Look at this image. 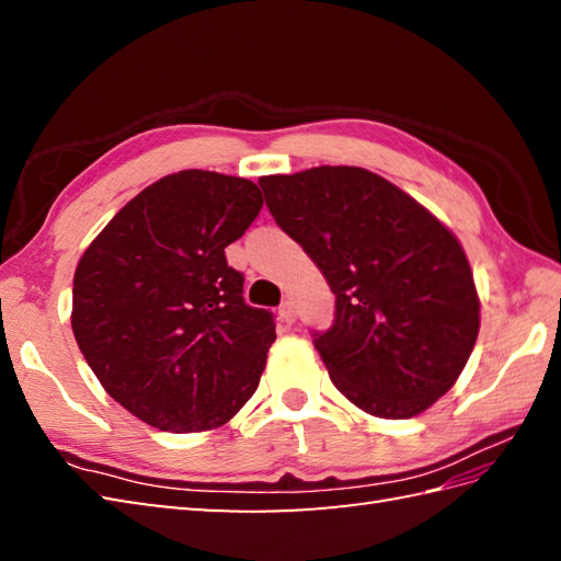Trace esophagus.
<instances>
[{
	"instance_id": "esophagus-1",
	"label": "esophagus",
	"mask_w": 561,
	"mask_h": 561,
	"mask_svg": "<svg viewBox=\"0 0 561 561\" xmlns=\"http://www.w3.org/2000/svg\"><path fill=\"white\" fill-rule=\"evenodd\" d=\"M279 318H282L287 325L294 323V320H296V308H294L291 301H284V304L279 306Z\"/></svg>"
}]
</instances>
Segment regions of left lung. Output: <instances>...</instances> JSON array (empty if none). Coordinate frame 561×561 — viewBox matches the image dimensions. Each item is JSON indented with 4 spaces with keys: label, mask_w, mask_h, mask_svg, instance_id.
<instances>
[{
    "label": "left lung",
    "mask_w": 561,
    "mask_h": 561,
    "mask_svg": "<svg viewBox=\"0 0 561 561\" xmlns=\"http://www.w3.org/2000/svg\"><path fill=\"white\" fill-rule=\"evenodd\" d=\"M257 183L274 221L335 294V323L313 340L335 388L380 420L432 408L462 374L480 332V296L456 233L356 165Z\"/></svg>",
    "instance_id": "1"
}]
</instances>
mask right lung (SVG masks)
Returning a JSON list of instances; mask_svg holds the SVG:
<instances>
[{
    "label": "right lung",
    "instance_id": "1",
    "mask_svg": "<svg viewBox=\"0 0 561 561\" xmlns=\"http://www.w3.org/2000/svg\"><path fill=\"white\" fill-rule=\"evenodd\" d=\"M262 209L248 178L178 171L141 190L83 250L71 330L105 392L161 432L219 428L253 398L277 337L243 301L224 248Z\"/></svg>",
    "mask_w": 561,
    "mask_h": 561
}]
</instances>
